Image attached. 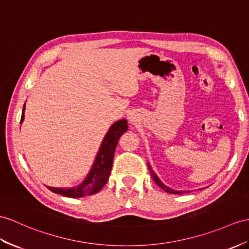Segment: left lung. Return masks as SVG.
<instances>
[{"label": "left lung", "instance_id": "8db88e82", "mask_svg": "<svg viewBox=\"0 0 249 249\" xmlns=\"http://www.w3.org/2000/svg\"><path fill=\"white\" fill-rule=\"evenodd\" d=\"M148 167H149V170H150V174H151V177H152V178L154 179V181L155 183L159 185L162 190H165L166 192H168V193H173V195H180V191H177V190H173V189H171V188H169V187H167L166 185H163L161 181H160V179L157 178V175L154 173V171L152 170V168H151V166L149 165L148 163Z\"/></svg>", "mask_w": 249, "mask_h": 249}]
</instances>
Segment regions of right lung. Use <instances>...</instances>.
Instances as JSON below:
<instances>
[{
    "instance_id": "right-lung-1",
    "label": "right lung",
    "mask_w": 249,
    "mask_h": 249,
    "mask_svg": "<svg viewBox=\"0 0 249 249\" xmlns=\"http://www.w3.org/2000/svg\"><path fill=\"white\" fill-rule=\"evenodd\" d=\"M24 108H25V105L23 107L21 123L24 119ZM126 130H128V121L125 119H120L112 124L104 141H102L92 169H90L87 178L80 185L74 188L47 187L48 189L52 192L69 197H82L100 191L107 184L108 177L111 174L114 153L117 142L120 136L126 132Z\"/></svg>"
}]
</instances>
